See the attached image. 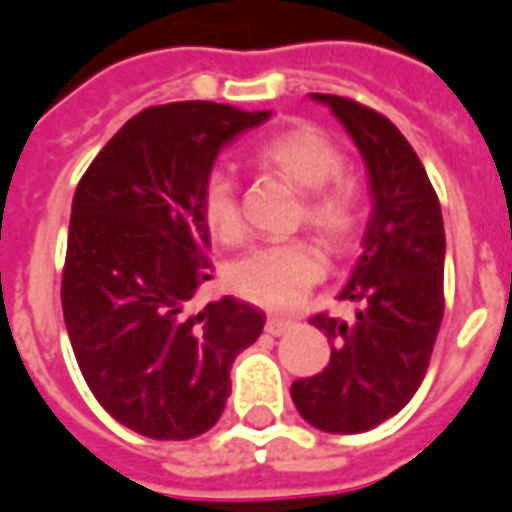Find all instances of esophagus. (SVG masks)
<instances>
[{"mask_svg":"<svg viewBox=\"0 0 512 512\" xmlns=\"http://www.w3.org/2000/svg\"><path fill=\"white\" fill-rule=\"evenodd\" d=\"M292 325H295V322L286 320V317H270V320L264 322V331L270 333V336H284Z\"/></svg>","mask_w":512,"mask_h":512,"instance_id":"1","label":"esophagus"}]
</instances>
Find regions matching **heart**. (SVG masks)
Masks as SVG:
<instances>
[{"label":"heart","mask_w":512,"mask_h":512,"mask_svg":"<svg viewBox=\"0 0 512 512\" xmlns=\"http://www.w3.org/2000/svg\"><path fill=\"white\" fill-rule=\"evenodd\" d=\"M264 168L281 173L286 181L306 190V220L325 237L342 239L355 220L353 187L339 176L342 154L314 126H292L267 137L256 148ZM201 215L209 234L220 242H237L242 234L234 181L215 170L201 192ZM325 262L308 239L256 245L228 267L231 292L264 308H292L320 281Z\"/></svg>","instance_id":"heart-1"}]
</instances>
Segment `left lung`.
Segmentation results:
<instances>
[{
  "mask_svg": "<svg viewBox=\"0 0 512 512\" xmlns=\"http://www.w3.org/2000/svg\"><path fill=\"white\" fill-rule=\"evenodd\" d=\"M342 123L366 165L372 212L342 300L355 322L317 314L331 364L292 383V400L325 433H366L400 413L422 383L444 317V220L411 143L380 112L311 93Z\"/></svg>",
  "mask_w": 512,
  "mask_h": 512,
  "instance_id": "left-lung-1",
  "label": "left lung"
}]
</instances>
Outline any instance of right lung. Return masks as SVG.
I'll use <instances>...</instances> for the list:
<instances>
[{"label": "right lung", "instance_id": "right-lung-1", "mask_svg": "<svg viewBox=\"0 0 512 512\" xmlns=\"http://www.w3.org/2000/svg\"><path fill=\"white\" fill-rule=\"evenodd\" d=\"M270 110L176 101L101 148L71 206L63 317L82 378L115 422L184 441L220 419L231 364L264 314L237 297L187 311L212 278L201 192L220 151Z\"/></svg>", "mask_w": 512, "mask_h": 512}]
</instances>
